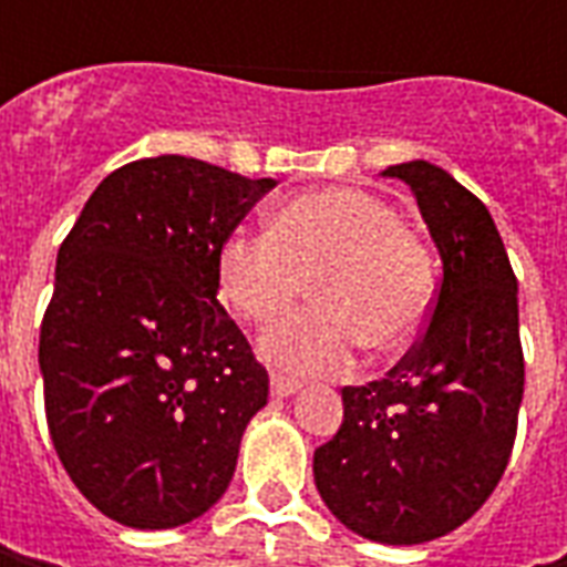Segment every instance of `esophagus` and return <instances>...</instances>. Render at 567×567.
Instances as JSON below:
<instances>
[{"mask_svg": "<svg viewBox=\"0 0 567 567\" xmlns=\"http://www.w3.org/2000/svg\"><path fill=\"white\" fill-rule=\"evenodd\" d=\"M302 384L296 379H287V375H271V394L274 398H290V394H296Z\"/></svg>", "mask_w": 567, "mask_h": 567, "instance_id": "obj_1", "label": "esophagus"}]
</instances>
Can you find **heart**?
Masks as SVG:
<instances>
[{"mask_svg":"<svg viewBox=\"0 0 567 567\" xmlns=\"http://www.w3.org/2000/svg\"><path fill=\"white\" fill-rule=\"evenodd\" d=\"M312 284L318 309L261 338V357L293 379L343 375L357 350L403 353L435 302V261L398 207L365 188L284 198L265 233H236L217 255V293L233 316L271 324Z\"/></svg>","mask_w":567,"mask_h":567,"instance_id":"1","label":"heart"}]
</instances>
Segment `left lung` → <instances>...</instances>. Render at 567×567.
Returning a JSON list of instances; mask_svg holds the SVG:
<instances>
[{
    "label": "left lung",
    "instance_id": "1",
    "mask_svg": "<svg viewBox=\"0 0 567 567\" xmlns=\"http://www.w3.org/2000/svg\"><path fill=\"white\" fill-rule=\"evenodd\" d=\"M416 195L442 280L420 340L379 381L343 388L316 486L353 534L416 546L483 508L512 457L524 398L517 277L486 205L442 166H388Z\"/></svg>",
    "mask_w": 567,
    "mask_h": 567
}]
</instances>
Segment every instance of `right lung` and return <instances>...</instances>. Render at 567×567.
<instances>
[{"label":"right lung","mask_w":567,"mask_h":567,"mask_svg":"<svg viewBox=\"0 0 567 567\" xmlns=\"http://www.w3.org/2000/svg\"><path fill=\"white\" fill-rule=\"evenodd\" d=\"M277 186L164 154L113 169L55 258L40 372L55 454L135 530L188 524L227 492L268 372L217 302V255Z\"/></svg>","instance_id":"1"}]
</instances>
